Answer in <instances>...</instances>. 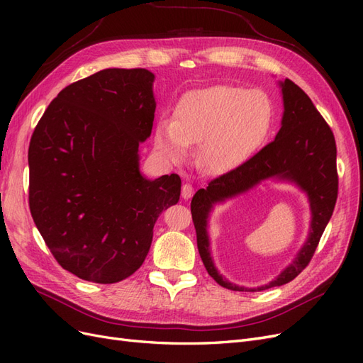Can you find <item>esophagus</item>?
<instances>
[{
    "label": "esophagus",
    "mask_w": 363,
    "mask_h": 363,
    "mask_svg": "<svg viewBox=\"0 0 363 363\" xmlns=\"http://www.w3.org/2000/svg\"><path fill=\"white\" fill-rule=\"evenodd\" d=\"M192 194H194V186L191 183H183V186H182V196H183V199L184 200L191 199Z\"/></svg>",
    "instance_id": "34e87169"
}]
</instances>
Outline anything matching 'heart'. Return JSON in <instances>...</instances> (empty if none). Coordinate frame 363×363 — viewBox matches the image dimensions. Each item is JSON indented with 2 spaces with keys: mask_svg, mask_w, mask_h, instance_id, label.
<instances>
[{
  "mask_svg": "<svg viewBox=\"0 0 363 363\" xmlns=\"http://www.w3.org/2000/svg\"><path fill=\"white\" fill-rule=\"evenodd\" d=\"M272 123L274 104L268 94L239 86H211L182 96L174 119L157 123L155 144L174 163L188 157L191 144H199L200 167L223 175L256 155Z\"/></svg>",
  "mask_w": 363,
  "mask_h": 363,
  "instance_id": "heart-1",
  "label": "heart"
}]
</instances>
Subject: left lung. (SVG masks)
<instances>
[{
	"label": "left lung",
	"mask_w": 363,
	"mask_h": 363,
	"mask_svg": "<svg viewBox=\"0 0 363 363\" xmlns=\"http://www.w3.org/2000/svg\"><path fill=\"white\" fill-rule=\"evenodd\" d=\"M279 86L281 87L284 111L276 139L240 168L212 180L206 189L196 192L191 201L196 245L201 260L208 276L230 291H265L294 280L309 265L318 242L330 221L337 199L336 142L333 131L301 87L289 79L279 82ZM271 178L294 182L308 195L311 206L310 235L293 263L276 279L257 289L239 287L223 278L214 267L206 232L208 215L215 203L242 194Z\"/></svg>",
	"instance_id": "1"
}]
</instances>
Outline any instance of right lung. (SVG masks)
<instances>
[{"mask_svg": "<svg viewBox=\"0 0 363 363\" xmlns=\"http://www.w3.org/2000/svg\"><path fill=\"white\" fill-rule=\"evenodd\" d=\"M155 74L108 68L65 87L28 147L30 212L59 265L116 283L144 263L159 215L180 200L177 174L150 180L139 144L152 128Z\"/></svg>", "mask_w": 363, "mask_h": 363, "instance_id": "right-lung-1", "label": "right lung"}]
</instances>
